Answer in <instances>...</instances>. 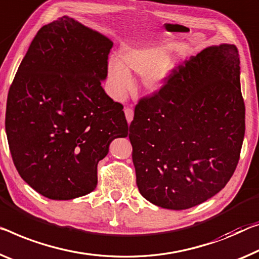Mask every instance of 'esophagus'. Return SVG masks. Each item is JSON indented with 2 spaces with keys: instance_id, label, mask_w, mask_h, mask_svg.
Returning a JSON list of instances; mask_svg holds the SVG:
<instances>
[{
  "instance_id": "obj_1",
  "label": "esophagus",
  "mask_w": 259,
  "mask_h": 259,
  "mask_svg": "<svg viewBox=\"0 0 259 259\" xmlns=\"http://www.w3.org/2000/svg\"><path fill=\"white\" fill-rule=\"evenodd\" d=\"M125 116H126V119H127V121H128V122L133 120L134 111H133L132 107H125Z\"/></svg>"
}]
</instances>
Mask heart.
<instances>
[{"label":"heart","instance_id":"b5f03b06","mask_svg":"<svg viewBox=\"0 0 259 259\" xmlns=\"http://www.w3.org/2000/svg\"><path fill=\"white\" fill-rule=\"evenodd\" d=\"M168 49L155 45H125L119 57H112L107 65L111 91L114 97L120 98L133 85L131 74L143 76V85L150 91L158 90L164 83L172 60Z\"/></svg>","mask_w":259,"mask_h":259}]
</instances>
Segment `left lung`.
Masks as SVG:
<instances>
[{
    "label": "left lung",
    "mask_w": 259,
    "mask_h": 259,
    "mask_svg": "<svg viewBox=\"0 0 259 259\" xmlns=\"http://www.w3.org/2000/svg\"><path fill=\"white\" fill-rule=\"evenodd\" d=\"M244 132L238 51L207 47L135 106L128 137L142 197L180 210L215 196L236 169Z\"/></svg>",
    "instance_id": "8db88e82"
}]
</instances>
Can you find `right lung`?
Masks as SVG:
<instances>
[{
    "instance_id": "right-lung-1",
    "label": "right lung",
    "mask_w": 259,
    "mask_h": 259,
    "mask_svg": "<svg viewBox=\"0 0 259 259\" xmlns=\"http://www.w3.org/2000/svg\"><path fill=\"white\" fill-rule=\"evenodd\" d=\"M113 42L63 16L35 34L11 83L6 133L21 177L44 197L69 200L97 185V164L128 135L120 103L102 88Z\"/></svg>"
}]
</instances>
